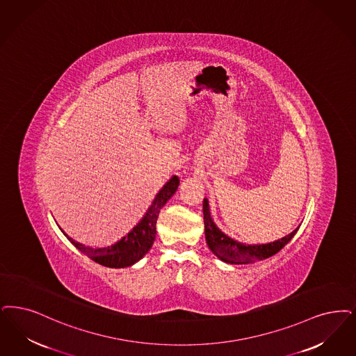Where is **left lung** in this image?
Masks as SVG:
<instances>
[{
    "mask_svg": "<svg viewBox=\"0 0 356 356\" xmlns=\"http://www.w3.org/2000/svg\"><path fill=\"white\" fill-rule=\"evenodd\" d=\"M202 213H204V225H205V240L209 249L213 252L214 256L218 257L221 261L228 264H252L265 258L277 254L287 242L290 241L298 228L293 230L290 234L284 236L281 240L261 243V245H246L236 241L222 233L216 227V224L209 213L208 200L202 201Z\"/></svg>",
    "mask_w": 356,
    "mask_h": 356,
    "instance_id": "1",
    "label": "left lung"
}]
</instances>
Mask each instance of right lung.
<instances>
[{
	"instance_id": "1",
	"label": "right lung",
	"mask_w": 356,
	"mask_h": 356,
	"mask_svg": "<svg viewBox=\"0 0 356 356\" xmlns=\"http://www.w3.org/2000/svg\"><path fill=\"white\" fill-rule=\"evenodd\" d=\"M180 180L177 176H173L171 180L164 185L160 192L157 193L152 205L143 216L142 220L124 234L120 240L100 246V248H91L85 246L83 243L74 241L72 237L67 238L72 241V245L79 249L83 254L107 268H127L142 259L143 257L148 253L155 241L156 234V221L160 209L171 199L173 193L176 192Z\"/></svg>"
}]
</instances>
